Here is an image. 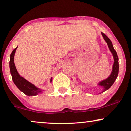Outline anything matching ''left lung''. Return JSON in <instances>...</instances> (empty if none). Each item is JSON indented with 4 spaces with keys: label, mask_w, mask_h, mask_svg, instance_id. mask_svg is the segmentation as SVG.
<instances>
[{
    "label": "left lung",
    "mask_w": 131,
    "mask_h": 131,
    "mask_svg": "<svg viewBox=\"0 0 131 131\" xmlns=\"http://www.w3.org/2000/svg\"><path fill=\"white\" fill-rule=\"evenodd\" d=\"M101 34L102 35H103L105 41L107 42V45H108L109 49H110L111 52L112 53L113 55L114 61L113 66V70L112 73H111L110 76H109L107 79L100 82L99 83V85L104 87L103 92H104V91L107 90V89H109L111 86H112V85L114 83V81H115V80L116 79V78H117V77L118 76V73H119V58H118L116 51L113 48L112 43L110 41V39H109L108 37H107L105 34H104L103 33H101Z\"/></svg>",
    "instance_id": "8db88e82"
}]
</instances>
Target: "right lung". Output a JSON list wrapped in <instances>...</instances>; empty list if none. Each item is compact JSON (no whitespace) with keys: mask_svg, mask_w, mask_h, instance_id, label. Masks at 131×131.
I'll return each mask as SVG.
<instances>
[{"mask_svg":"<svg viewBox=\"0 0 131 131\" xmlns=\"http://www.w3.org/2000/svg\"><path fill=\"white\" fill-rule=\"evenodd\" d=\"M17 48L18 47L15 48L12 51L10 56L9 67L12 80H13L15 85L18 87V88L21 91H22L24 94L27 95H36L37 93L40 92L42 91L40 89L36 87L33 84H31L29 82H28L27 80L23 78V77L20 76V75L18 74L17 69H16L15 64H14V58L16 49H17ZM51 82H52V78L51 79Z\"/></svg>","mask_w":131,"mask_h":131,"instance_id":"add662e5","label":"right lung"}]
</instances>
